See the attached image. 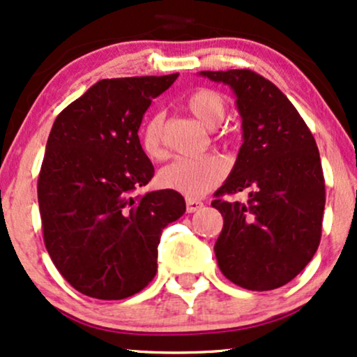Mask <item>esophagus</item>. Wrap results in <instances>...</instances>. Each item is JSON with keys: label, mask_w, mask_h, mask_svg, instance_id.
<instances>
[{"label": "esophagus", "mask_w": 357, "mask_h": 357, "mask_svg": "<svg viewBox=\"0 0 357 357\" xmlns=\"http://www.w3.org/2000/svg\"><path fill=\"white\" fill-rule=\"evenodd\" d=\"M201 208H203V203H201V201L191 199V197H188V199H186L188 213H196V211H199Z\"/></svg>", "instance_id": "34e87169"}]
</instances>
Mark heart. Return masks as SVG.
I'll return each instance as SVG.
<instances>
[{
    "label": "heart",
    "mask_w": 357,
    "mask_h": 357,
    "mask_svg": "<svg viewBox=\"0 0 357 357\" xmlns=\"http://www.w3.org/2000/svg\"><path fill=\"white\" fill-rule=\"evenodd\" d=\"M188 109L206 126L214 128L225 118L227 105L222 94L214 89H197L188 98ZM141 146L153 160L165 158L162 114H154L141 131ZM227 161L220 154H203L192 158H176L160 173V183L166 190L181 192L188 197H201L226 178Z\"/></svg>",
    "instance_id": "b5f03b06"
}]
</instances>
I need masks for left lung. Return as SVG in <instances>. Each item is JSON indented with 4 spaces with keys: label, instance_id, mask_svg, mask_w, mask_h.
<instances>
[{
    "label": "left lung",
    "instance_id": "1",
    "mask_svg": "<svg viewBox=\"0 0 357 357\" xmlns=\"http://www.w3.org/2000/svg\"><path fill=\"white\" fill-rule=\"evenodd\" d=\"M227 84L243 119V144L211 206L225 226L214 244L221 273L251 291L287 284L321 241L324 176L314 136L286 94L251 70L201 71ZM248 189V204L222 195Z\"/></svg>",
    "mask_w": 357,
    "mask_h": 357
}]
</instances>
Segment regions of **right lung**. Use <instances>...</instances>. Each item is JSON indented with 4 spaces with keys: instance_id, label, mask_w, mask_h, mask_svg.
I'll use <instances>...</instances> for the list:
<instances>
[{
    "instance_id": "right-lung-1",
    "label": "right lung",
    "mask_w": 357,
    "mask_h": 357,
    "mask_svg": "<svg viewBox=\"0 0 357 357\" xmlns=\"http://www.w3.org/2000/svg\"><path fill=\"white\" fill-rule=\"evenodd\" d=\"M176 78L101 79L51 128L38 178L43 239L56 269L89 298L116 301L144 289L156 276L162 229L186 211L173 190L135 192L154 174L141 121Z\"/></svg>"
}]
</instances>
